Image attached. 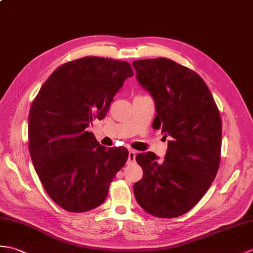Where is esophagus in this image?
<instances>
[{
    "label": "esophagus",
    "mask_w": 253,
    "mask_h": 253,
    "mask_svg": "<svg viewBox=\"0 0 253 253\" xmlns=\"http://www.w3.org/2000/svg\"><path fill=\"white\" fill-rule=\"evenodd\" d=\"M134 161H136V152L130 150L128 153V163H134Z\"/></svg>",
    "instance_id": "34e87169"
}]
</instances>
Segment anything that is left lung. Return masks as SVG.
<instances>
[{"label": "left lung", "mask_w": 253, "mask_h": 253, "mask_svg": "<svg viewBox=\"0 0 253 253\" xmlns=\"http://www.w3.org/2000/svg\"><path fill=\"white\" fill-rule=\"evenodd\" d=\"M139 84L154 99L155 129L167 137L165 161L141 153L136 161L143 177L133 185L138 204L157 218H177L201 201L221 161L222 121L204 80L167 58L136 60Z\"/></svg>", "instance_id": "obj_1"}]
</instances>
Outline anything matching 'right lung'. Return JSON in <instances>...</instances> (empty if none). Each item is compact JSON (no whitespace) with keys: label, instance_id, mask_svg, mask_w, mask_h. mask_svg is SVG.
Segmentation results:
<instances>
[{"label":"right lung","instance_id":"1","mask_svg":"<svg viewBox=\"0 0 253 253\" xmlns=\"http://www.w3.org/2000/svg\"><path fill=\"white\" fill-rule=\"evenodd\" d=\"M129 62L83 57L63 63L46 80L29 113V151L46 193L70 212L100 206L128 158L125 148H104L92 132L127 78Z\"/></svg>","mask_w":253,"mask_h":253}]
</instances>
